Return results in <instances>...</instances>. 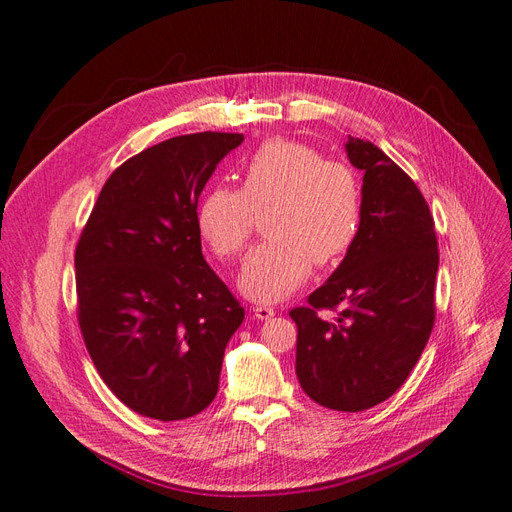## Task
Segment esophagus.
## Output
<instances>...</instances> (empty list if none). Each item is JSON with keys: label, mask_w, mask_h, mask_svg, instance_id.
I'll list each match as a JSON object with an SVG mask.
<instances>
[{"label": "esophagus", "mask_w": 512, "mask_h": 512, "mask_svg": "<svg viewBox=\"0 0 512 512\" xmlns=\"http://www.w3.org/2000/svg\"><path fill=\"white\" fill-rule=\"evenodd\" d=\"M274 309L272 306H266V304H257V306H253V317H257V319H270V317H274Z\"/></svg>", "instance_id": "34e87169"}]
</instances>
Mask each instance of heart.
I'll use <instances>...</instances> for the list:
<instances>
[{"instance_id":"1","label":"heart","mask_w":512,"mask_h":512,"mask_svg":"<svg viewBox=\"0 0 512 512\" xmlns=\"http://www.w3.org/2000/svg\"><path fill=\"white\" fill-rule=\"evenodd\" d=\"M266 240L244 259L238 287L276 302L332 266L354 246L362 221V188L354 169L309 143L268 139L244 160L242 188L216 184L197 206V229L216 257L246 246L264 214Z\"/></svg>"}]
</instances>
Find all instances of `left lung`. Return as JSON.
I'll use <instances>...</instances> for the list:
<instances>
[{
	"label": "left lung",
	"instance_id": "8db88e82",
	"mask_svg": "<svg viewBox=\"0 0 512 512\" xmlns=\"http://www.w3.org/2000/svg\"><path fill=\"white\" fill-rule=\"evenodd\" d=\"M345 150L364 171L358 238L289 317L298 326L302 390L328 410L362 412L399 390L431 337L440 253L433 216L410 175L371 141L349 137ZM319 310L338 317L324 320Z\"/></svg>",
	"mask_w": 512,
	"mask_h": 512
}]
</instances>
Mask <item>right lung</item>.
<instances>
[{"label": "right lung", "instance_id": "add662e5", "mask_svg": "<svg viewBox=\"0 0 512 512\" xmlns=\"http://www.w3.org/2000/svg\"><path fill=\"white\" fill-rule=\"evenodd\" d=\"M238 133L167 139L102 186L75 253L77 317L102 382L163 422L214 401L244 309L201 253L197 201Z\"/></svg>", "mask_w": 512, "mask_h": 512}]
</instances>
